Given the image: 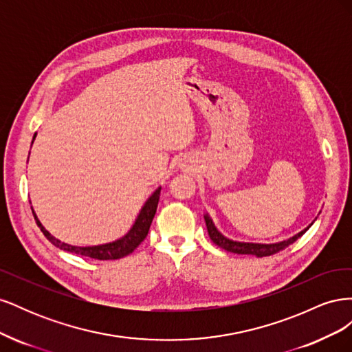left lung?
Returning <instances> with one entry per match:
<instances>
[{"mask_svg": "<svg viewBox=\"0 0 352 352\" xmlns=\"http://www.w3.org/2000/svg\"><path fill=\"white\" fill-rule=\"evenodd\" d=\"M204 220H206L210 239L214 242L216 245H219L220 248H223L225 251H229V252H233V254H247V255H255V257H267V255L276 254L278 251L286 248L287 245H291L298 238H301L304 233L311 228L313 223L316 221V219H314L311 221V225H308L304 230L298 232L296 235H294L292 238H287L285 241L274 242V243H255V242H239V241H233V239L226 238L216 228L214 221H212V219L208 216V212H206V214H204Z\"/></svg>", "mask_w": 352, "mask_h": 352, "instance_id": "8db88e82", "label": "left lung"}]
</instances>
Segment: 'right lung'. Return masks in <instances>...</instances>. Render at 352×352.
<instances>
[{"label":"right lung","instance_id":"add662e5","mask_svg":"<svg viewBox=\"0 0 352 352\" xmlns=\"http://www.w3.org/2000/svg\"><path fill=\"white\" fill-rule=\"evenodd\" d=\"M36 138V133L34 135V140H32V144H34ZM30 154V153H29ZM160 190H162V186H158L154 192L148 197L145 201V204L142 206L140 214L136 216L132 228L127 230L126 235L122 238L116 239L113 242L107 243H101V245H91V247H78V245H70L66 242H61L56 236H52L51 233L44 228L41 220L38 219L36 212L32 208V212H34V217L36 220V225L39 226L41 232L44 233L45 238L54 243L57 248L63 251H69L78 255H85V257H91L95 260H119L122 257H126L135 251V248L140 245L148 235V230H150V226L153 223V219L155 216L157 206H158V199H160Z\"/></svg>","mask_w":352,"mask_h":352}]
</instances>
